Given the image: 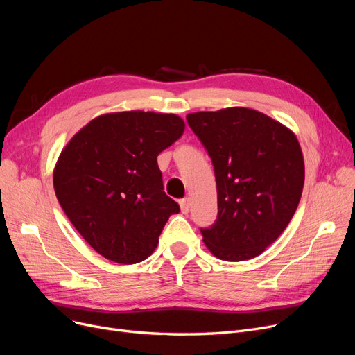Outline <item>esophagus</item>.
Segmentation results:
<instances>
[{
    "mask_svg": "<svg viewBox=\"0 0 355 355\" xmlns=\"http://www.w3.org/2000/svg\"><path fill=\"white\" fill-rule=\"evenodd\" d=\"M180 207H181V213L187 214V213L190 211V200H189V198H184V200H181V202H180Z\"/></svg>",
    "mask_w": 355,
    "mask_h": 355,
    "instance_id": "34e87169",
    "label": "esophagus"
}]
</instances>
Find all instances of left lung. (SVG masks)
I'll use <instances>...</instances> for the list:
<instances>
[{
	"label": "left lung",
	"instance_id": "obj_1",
	"mask_svg": "<svg viewBox=\"0 0 355 355\" xmlns=\"http://www.w3.org/2000/svg\"><path fill=\"white\" fill-rule=\"evenodd\" d=\"M187 122L211 158L218 214L201 229L218 259L259 256L282 234L300 204L305 165L296 135L249 107L196 112Z\"/></svg>",
	"mask_w": 355,
	"mask_h": 355
}]
</instances>
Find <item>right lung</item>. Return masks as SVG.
<instances>
[{
	"instance_id": "1",
	"label": "right lung",
	"mask_w": 355,
	"mask_h": 355,
	"mask_svg": "<svg viewBox=\"0 0 355 355\" xmlns=\"http://www.w3.org/2000/svg\"><path fill=\"white\" fill-rule=\"evenodd\" d=\"M174 114L128 110L92 119L55 162V197L103 257L132 265L151 256L178 204L164 191L157 157L184 132Z\"/></svg>"
}]
</instances>
